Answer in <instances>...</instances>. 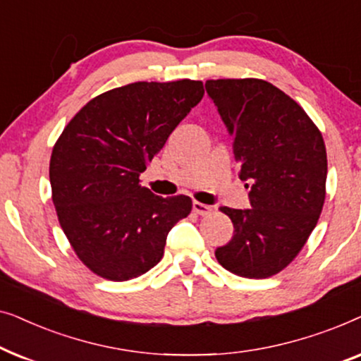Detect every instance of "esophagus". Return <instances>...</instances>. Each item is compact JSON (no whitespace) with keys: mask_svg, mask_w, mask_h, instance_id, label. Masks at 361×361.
Returning <instances> with one entry per match:
<instances>
[{"mask_svg":"<svg viewBox=\"0 0 361 361\" xmlns=\"http://www.w3.org/2000/svg\"><path fill=\"white\" fill-rule=\"evenodd\" d=\"M192 210L195 212L197 215H209L210 212H212V207L210 205H205V204H202V202H194V204H192Z\"/></svg>","mask_w":361,"mask_h":361,"instance_id":"obj_1","label":"esophagus"}]
</instances>
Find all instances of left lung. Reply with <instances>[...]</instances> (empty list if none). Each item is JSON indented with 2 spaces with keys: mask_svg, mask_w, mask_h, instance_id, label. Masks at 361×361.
<instances>
[{
  "mask_svg": "<svg viewBox=\"0 0 361 361\" xmlns=\"http://www.w3.org/2000/svg\"><path fill=\"white\" fill-rule=\"evenodd\" d=\"M205 88L233 137L251 205L221 207L235 230L215 256L241 278H269L298 256L317 225L327 180L322 135L307 113L269 82L220 78L207 80Z\"/></svg>",
  "mask_w": 361,
  "mask_h": 361,
  "instance_id": "left-lung-1",
  "label": "left lung"
}]
</instances>
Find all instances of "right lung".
<instances>
[{"label": "right lung", "instance_id": "add662e5", "mask_svg": "<svg viewBox=\"0 0 361 361\" xmlns=\"http://www.w3.org/2000/svg\"><path fill=\"white\" fill-rule=\"evenodd\" d=\"M204 97L199 80L136 82L87 103L52 149L49 179L63 233L88 269L110 281L145 274L192 210L154 195L140 174Z\"/></svg>", "mask_w": 361, "mask_h": 361}]
</instances>
